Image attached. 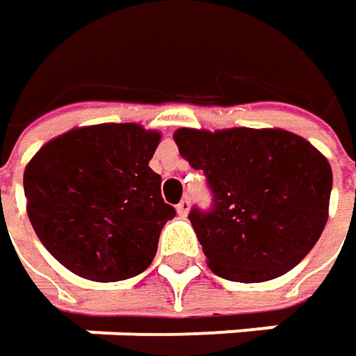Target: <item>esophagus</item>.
<instances>
[{"label":"esophagus","instance_id":"1","mask_svg":"<svg viewBox=\"0 0 356 356\" xmlns=\"http://www.w3.org/2000/svg\"><path fill=\"white\" fill-rule=\"evenodd\" d=\"M189 208H191V202L185 197V200H181L177 204V213L181 216V218H185L187 213H189Z\"/></svg>","mask_w":356,"mask_h":356}]
</instances>
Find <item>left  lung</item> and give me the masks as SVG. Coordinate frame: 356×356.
<instances>
[{
    "label": "left lung",
    "instance_id": "left-lung-1",
    "mask_svg": "<svg viewBox=\"0 0 356 356\" xmlns=\"http://www.w3.org/2000/svg\"><path fill=\"white\" fill-rule=\"evenodd\" d=\"M173 138L213 193L210 211L189 213L213 273L261 283L314 248L328 220L332 169L306 138L281 128H179Z\"/></svg>",
    "mask_w": 356,
    "mask_h": 356
}]
</instances>
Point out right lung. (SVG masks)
<instances>
[{"label":"right lung","instance_id":"1","mask_svg":"<svg viewBox=\"0 0 356 356\" xmlns=\"http://www.w3.org/2000/svg\"><path fill=\"white\" fill-rule=\"evenodd\" d=\"M161 132L140 124L73 128L24 171L30 224L50 254L89 281H122L152 263L175 208L148 161Z\"/></svg>","mask_w":356,"mask_h":356}]
</instances>
